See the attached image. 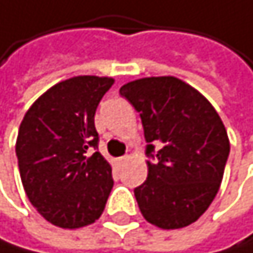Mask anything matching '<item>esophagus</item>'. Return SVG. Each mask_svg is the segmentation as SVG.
<instances>
[{
  "label": "esophagus",
  "instance_id": "1",
  "mask_svg": "<svg viewBox=\"0 0 253 253\" xmlns=\"http://www.w3.org/2000/svg\"><path fill=\"white\" fill-rule=\"evenodd\" d=\"M126 159H128V156H120V158L117 159V162H119V164H122V162H125Z\"/></svg>",
  "mask_w": 253,
  "mask_h": 253
}]
</instances>
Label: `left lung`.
<instances>
[{"label":"left lung","instance_id":"obj_1","mask_svg":"<svg viewBox=\"0 0 253 253\" xmlns=\"http://www.w3.org/2000/svg\"><path fill=\"white\" fill-rule=\"evenodd\" d=\"M140 114L148 176L134 188L140 213L161 229L195 222L215 199L230 153L215 108L174 77H147L120 88Z\"/></svg>","mask_w":253,"mask_h":253}]
</instances>
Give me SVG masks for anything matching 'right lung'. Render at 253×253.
Segmentation results:
<instances>
[{"mask_svg":"<svg viewBox=\"0 0 253 253\" xmlns=\"http://www.w3.org/2000/svg\"><path fill=\"white\" fill-rule=\"evenodd\" d=\"M113 83L94 76L57 83L29 108L20 125L15 151L23 187L54 226L91 224L111 193L113 171L99 151L94 116Z\"/></svg>","mask_w":253,"mask_h":253,"instance_id":"obj_1","label":"right lung"}]
</instances>
